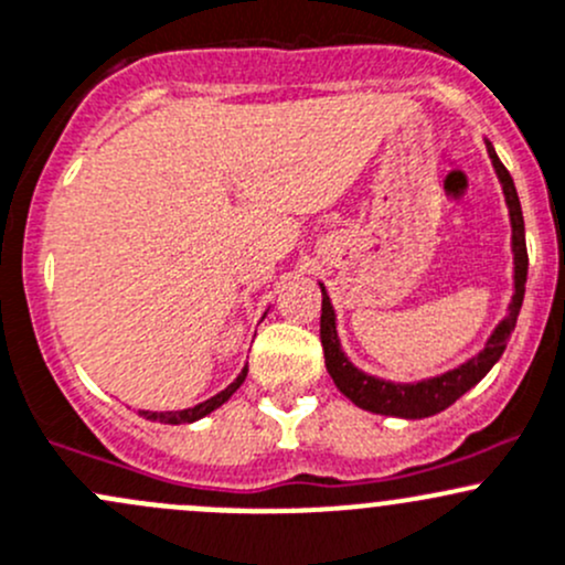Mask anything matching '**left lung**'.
<instances>
[{
	"label": "left lung",
	"mask_w": 565,
	"mask_h": 565,
	"mask_svg": "<svg viewBox=\"0 0 565 565\" xmlns=\"http://www.w3.org/2000/svg\"><path fill=\"white\" fill-rule=\"evenodd\" d=\"M487 152H490L492 166L503 184L505 206H509L511 217V253H514V296H511L509 316L495 326V331L487 340L484 351L479 356L468 359L459 367L444 372V375L427 377L418 383H392L383 377L367 375L359 367H353L351 359L342 353L340 337H337V316L331 307L329 294L321 285L323 305H321V345L326 356V370H329L334 386L351 399L359 408L370 413H381V416H399V418H427L435 413L446 411L455 405L468 388H473L481 377L487 375L505 351L511 331L516 326V316H520L522 299H525V280H527V247H525V220H522L520 195H516L514 179L505 171L503 162L498 160L495 149L487 141Z\"/></svg>",
	"instance_id": "left-lung-1"
}]
</instances>
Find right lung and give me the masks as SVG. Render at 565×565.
Wrapping results in <instances>:
<instances>
[{"mask_svg":"<svg viewBox=\"0 0 565 565\" xmlns=\"http://www.w3.org/2000/svg\"><path fill=\"white\" fill-rule=\"evenodd\" d=\"M244 377H247V367H244V370L239 372V377H236V381L231 383L228 388H223V392H220V394H214V397H209L206 403H198V405H193V408H184V411H168V413H157V411H138V416L149 418V422H160V424H193V422H198V418H203V416H209V413H212V411H217L220 405H223V403H228L231 394H234L236 388H239L242 383H244Z\"/></svg>","mask_w":565,"mask_h":565,"instance_id":"right-lung-1","label":"right lung"}]
</instances>
